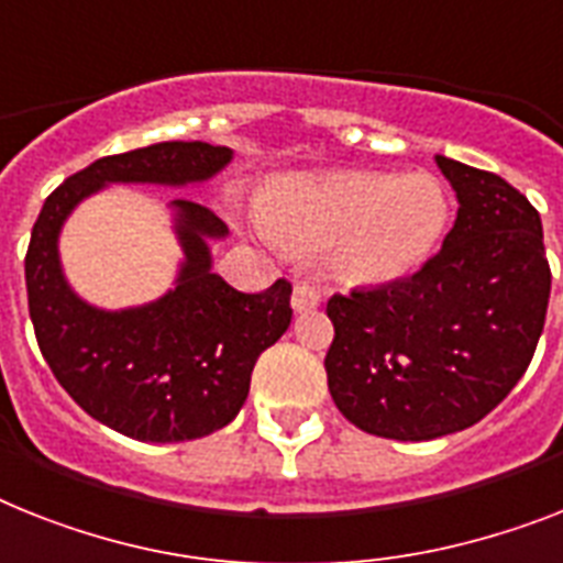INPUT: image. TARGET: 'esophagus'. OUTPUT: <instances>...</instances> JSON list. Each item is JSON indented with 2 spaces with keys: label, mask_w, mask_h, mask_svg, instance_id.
<instances>
[{
  "label": "esophagus",
  "mask_w": 563,
  "mask_h": 563,
  "mask_svg": "<svg viewBox=\"0 0 563 563\" xmlns=\"http://www.w3.org/2000/svg\"><path fill=\"white\" fill-rule=\"evenodd\" d=\"M319 301H322V292L316 290L313 285H308V282H299V285L292 287V310H296V313L316 310L319 308Z\"/></svg>",
  "instance_id": "esophagus-1"
}]
</instances>
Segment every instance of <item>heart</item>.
I'll list each match as a JSON object with an SVG mask.
<instances>
[{
  "instance_id": "obj_1",
  "label": "heart",
  "mask_w": 563,
  "mask_h": 563,
  "mask_svg": "<svg viewBox=\"0 0 563 563\" xmlns=\"http://www.w3.org/2000/svg\"><path fill=\"white\" fill-rule=\"evenodd\" d=\"M258 221L273 247L328 250L347 285L379 287L429 262L449 221V198L429 172L292 175L258 201Z\"/></svg>"
}]
</instances>
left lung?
Segmentation results:
<instances>
[{
	"label": "left lung",
	"mask_w": 563,
	"mask_h": 563,
	"mask_svg": "<svg viewBox=\"0 0 563 563\" xmlns=\"http://www.w3.org/2000/svg\"><path fill=\"white\" fill-rule=\"evenodd\" d=\"M457 218L420 273L333 296L328 388L356 429L434 440L504 402L536 354L550 301L538 209L500 175L434 157Z\"/></svg>",
	"instance_id": "obj_1"
}]
</instances>
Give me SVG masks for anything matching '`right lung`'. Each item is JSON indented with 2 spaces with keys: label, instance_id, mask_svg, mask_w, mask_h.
Wrapping results in <instances>:
<instances>
[{
  "label": "right lung",
  "instance_id": "obj_1",
  "mask_svg": "<svg viewBox=\"0 0 563 563\" xmlns=\"http://www.w3.org/2000/svg\"><path fill=\"white\" fill-rule=\"evenodd\" d=\"M232 148L166 141L100 157L45 198L25 255L27 310L40 351L77 406L143 443H180L224 429L244 406L262 351L290 328V282L241 292L212 273L209 241L230 235L201 203L169 201L184 250L175 287L137 308L80 299L59 262L74 209L109 184L192 187L216 178Z\"/></svg>",
  "mask_w": 563,
  "mask_h": 563
}]
</instances>
